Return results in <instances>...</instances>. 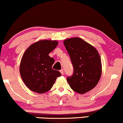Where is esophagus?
<instances>
[{
  "label": "esophagus",
  "instance_id": "esophagus-1",
  "mask_svg": "<svg viewBox=\"0 0 123 123\" xmlns=\"http://www.w3.org/2000/svg\"><path fill=\"white\" fill-rule=\"evenodd\" d=\"M60 72H61V73L62 74V75H63V74H64V71H63V69H62L61 70H60Z\"/></svg>",
  "mask_w": 123,
  "mask_h": 123
}]
</instances>
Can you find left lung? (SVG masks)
<instances>
[{
  "label": "left lung",
  "mask_w": 123,
  "mask_h": 123,
  "mask_svg": "<svg viewBox=\"0 0 123 123\" xmlns=\"http://www.w3.org/2000/svg\"><path fill=\"white\" fill-rule=\"evenodd\" d=\"M63 44L73 67L68 82L73 91L84 94L94 88L101 78L102 66L98 52L79 37L66 39Z\"/></svg>",
  "instance_id": "obj_1"
}]
</instances>
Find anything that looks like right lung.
<instances>
[{
  "label": "right lung",
  "instance_id": "obj_1",
  "mask_svg": "<svg viewBox=\"0 0 123 123\" xmlns=\"http://www.w3.org/2000/svg\"><path fill=\"white\" fill-rule=\"evenodd\" d=\"M58 45L57 41L40 40L29 46L21 59L19 71L25 85L39 94L52 88L61 73L52 68L54 59L49 55Z\"/></svg>",
  "mask_w": 123,
  "mask_h": 123
}]
</instances>
